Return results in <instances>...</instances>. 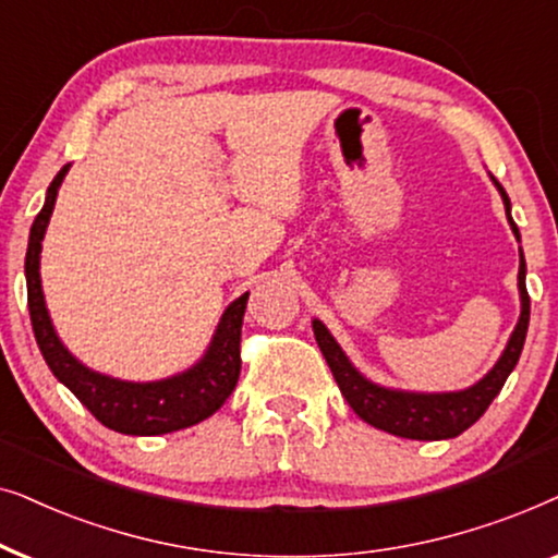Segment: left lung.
<instances>
[{
  "label": "left lung",
  "mask_w": 558,
  "mask_h": 558,
  "mask_svg": "<svg viewBox=\"0 0 558 558\" xmlns=\"http://www.w3.org/2000/svg\"><path fill=\"white\" fill-rule=\"evenodd\" d=\"M495 181V178H493ZM497 191H500L505 211H508V221L512 232L518 236V227L510 217V198L500 183L495 181ZM518 288H521V322H518L515 331L505 347L500 362L482 377L477 385L466 388L462 392H441V396H423V392H400V390H385L380 385H373L365 380L356 369L349 365V360L341 352L337 341L322 322H314V333L318 347L326 356V365L331 367L333 380H337L341 396L352 405V411L367 421L369 426L388 430V434L403 436V439L415 441H439V439H454L480 421V415L487 411L497 392L502 390L508 375L515 369L518 360H521L525 331H529L531 318V299L525 291V259L521 255V270H518Z\"/></svg>",
  "instance_id": "left-lung-1"
}]
</instances>
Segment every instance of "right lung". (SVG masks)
Listing matches in <instances>:
<instances>
[{
  "label": "right lung",
  "instance_id": "right-lung-1",
  "mask_svg": "<svg viewBox=\"0 0 558 558\" xmlns=\"http://www.w3.org/2000/svg\"><path fill=\"white\" fill-rule=\"evenodd\" d=\"M65 173H69V166L58 170L53 183H50L46 206L35 217L33 229H29L25 257L29 322H33L37 347L46 356L50 373L92 411L96 421L111 430H119V434L158 436L178 428H189L193 423L209 418L211 413H217L225 405V400L232 396L234 385L240 380V341L247 293L240 295L225 311L209 352L189 373L160 383H122L114 380V377L92 373V369L81 365L76 356H71L69 349L56 337L40 286L43 236H46V227L50 214H53L58 189H61Z\"/></svg>",
  "mask_w": 558,
  "mask_h": 558
}]
</instances>
